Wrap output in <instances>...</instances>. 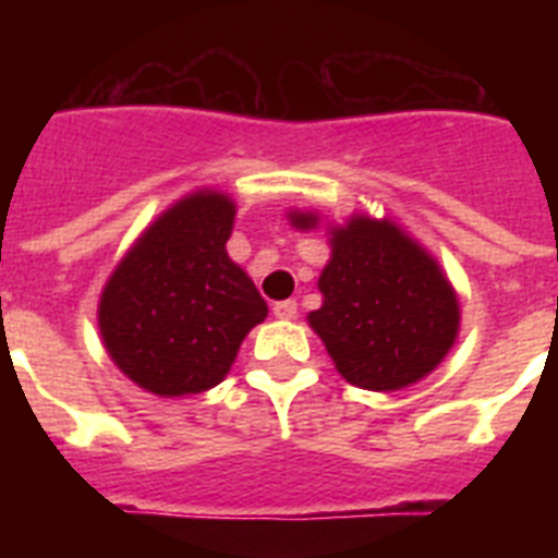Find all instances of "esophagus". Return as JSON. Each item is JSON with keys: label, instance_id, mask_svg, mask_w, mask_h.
<instances>
[{"label": "esophagus", "instance_id": "1", "mask_svg": "<svg viewBox=\"0 0 558 558\" xmlns=\"http://www.w3.org/2000/svg\"><path fill=\"white\" fill-rule=\"evenodd\" d=\"M271 313L278 315V318H283V322H289V318H295L298 315V301H278V304L271 306Z\"/></svg>", "mask_w": 558, "mask_h": 558}]
</instances>
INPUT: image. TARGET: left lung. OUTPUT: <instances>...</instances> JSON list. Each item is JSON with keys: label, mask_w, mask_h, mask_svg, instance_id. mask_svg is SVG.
I'll return each instance as SVG.
<instances>
[{"label": "left lung", "mask_w": 558, "mask_h": 558, "mask_svg": "<svg viewBox=\"0 0 558 558\" xmlns=\"http://www.w3.org/2000/svg\"><path fill=\"white\" fill-rule=\"evenodd\" d=\"M313 228V214H295ZM310 313L339 373L367 390H399L440 365L458 336V298L440 266L393 222L353 217L332 231Z\"/></svg>", "instance_id": "1"}]
</instances>
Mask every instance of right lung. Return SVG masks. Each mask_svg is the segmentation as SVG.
Instances as JSON below:
<instances>
[{
  "label": "right lung",
  "instance_id": "1",
  "mask_svg": "<svg viewBox=\"0 0 558 558\" xmlns=\"http://www.w3.org/2000/svg\"><path fill=\"white\" fill-rule=\"evenodd\" d=\"M234 202L199 191L161 214L112 271L98 324L109 356L159 397L202 393L226 379L266 301L226 243Z\"/></svg>",
  "mask_w": 558,
  "mask_h": 558
}]
</instances>
